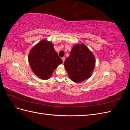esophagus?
Returning a JSON list of instances; mask_svg holds the SVG:
<instances>
[{
  "label": "esophagus",
  "mask_w": 130,
  "mask_h": 130,
  "mask_svg": "<svg viewBox=\"0 0 130 130\" xmlns=\"http://www.w3.org/2000/svg\"><path fill=\"white\" fill-rule=\"evenodd\" d=\"M62 60L63 62H64V61H65V57H63L62 58Z\"/></svg>",
  "instance_id": "1"
}]
</instances>
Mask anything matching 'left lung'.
I'll return each mask as SVG.
<instances>
[{"label": "left lung", "instance_id": "1", "mask_svg": "<svg viewBox=\"0 0 130 130\" xmlns=\"http://www.w3.org/2000/svg\"><path fill=\"white\" fill-rule=\"evenodd\" d=\"M95 66V56L84 43L74 45L69 56L64 62L69 78L76 83H80L91 76Z\"/></svg>", "mask_w": 130, "mask_h": 130}]
</instances>
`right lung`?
Segmentation results:
<instances>
[{
	"instance_id": "1",
	"label": "right lung",
	"mask_w": 130,
	"mask_h": 130,
	"mask_svg": "<svg viewBox=\"0 0 130 130\" xmlns=\"http://www.w3.org/2000/svg\"><path fill=\"white\" fill-rule=\"evenodd\" d=\"M28 61L34 73L42 80L50 78L54 70L63 62L53 43L45 39L39 42L30 50Z\"/></svg>"
}]
</instances>
